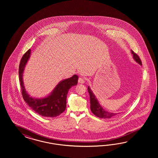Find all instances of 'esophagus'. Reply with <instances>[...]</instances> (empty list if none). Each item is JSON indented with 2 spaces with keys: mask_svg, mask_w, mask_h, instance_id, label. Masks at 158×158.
<instances>
[{
  "mask_svg": "<svg viewBox=\"0 0 158 158\" xmlns=\"http://www.w3.org/2000/svg\"><path fill=\"white\" fill-rule=\"evenodd\" d=\"M78 82H79V83L83 84V83H84L85 82V79L84 77H79V79H78Z\"/></svg>",
  "mask_w": 158,
  "mask_h": 158,
  "instance_id": "34e87169",
  "label": "esophagus"
}]
</instances>
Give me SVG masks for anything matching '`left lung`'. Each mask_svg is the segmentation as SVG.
Masks as SVG:
<instances>
[{"label":"left lung","instance_id":"left-lung-1","mask_svg":"<svg viewBox=\"0 0 158 158\" xmlns=\"http://www.w3.org/2000/svg\"><path fill=\"white\" fill-rule=\"evenodd\" d=\"M131 53L133 56V58L135 61L141 65H142L141 60L140 58L139 57V56L135 53H134L133 50H131ZM88 91L90 95V109L93 114H94L96 116L100 118H104V119H110V118L115 116L117 114L115 113H111L108 112V111L104 110L100 104L98 103V101L96 99V97L93 93L92 92L91 89L89 87H88Z\"/></svg>","mask_w":158,"mask_h":158}]
</instances>
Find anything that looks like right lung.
Listing matches in <instances>:
<instances>
[{
    "label": "right lung",
    "instance_id": "1",
    "mask_svg": "<svg viewBox=\"0 0 158 158\" xmlns=\"http://www.w3.org/2000/svg\"><path fill=\"white\" fill-rule=\"evenodd\" d=\"M30 54L31 49H29L23 55L19 62V74L23 97L31 109L39 115L48 118L56 117L65 110L68 92L72 86L77 85L78 76L74 75L71 77L60 82L51 94L47 97L42 99L33 98L25 91L23 81V73Z\"/></svg>",
    "mask_w": 158,
    "mask_h": 158
}]
</instances>
